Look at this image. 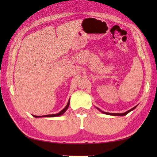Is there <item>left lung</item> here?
<instances>
[{
    "label": "left lung",
    "mask_w": 157,
    "mask_h": 157,
    "mask_svg": "<svg viewBox=\"0 0 157 157\" xmlns=\"http://www.w3.org/2000/svg\"><path fill=\"white\" fill-rule=\"evenodd\" d=\"M136 107H137V106H134V107H133L132 109H129V111H126V112H125V113H107V112H105V111H102L101 109H99L98 108H97L96 107V109H97L98 111H100L101 112H102V113H104V114H106V115H113V116H125V115H126L127 114H128V113H129V112H131L132 111H133V110H134V109H136Z\"/></svg>",
    "instance_id": "1"
}]
</instances>
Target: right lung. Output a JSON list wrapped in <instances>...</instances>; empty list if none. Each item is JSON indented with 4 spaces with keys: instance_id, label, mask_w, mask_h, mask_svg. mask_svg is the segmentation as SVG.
Returning <instances> with one entry per match:
<instances>
[{
    "instance_id": "obj_1",
    "label": "right lung",
    "mask_w": 157,
    "mask_h": 157,
    "mask_svg": "<svg viewBox=\"0 0 157 157\" xmlns=\"http://www.w3.org/2000/svg\"><path fill=\"white\" fill-rule=\"evenodd\" d=\"M69 103H70V98L69 99L67 104V105L65 106V107L64 109H63L62 110V111H60L59 113H56V114L46 115H42V116H36V115H33V116H34V117H36V118H38V117H59V116H61V115H62L64 114V113H65V111H67V109H68V107H69Z\"/></svg>"
}]
</instances>
